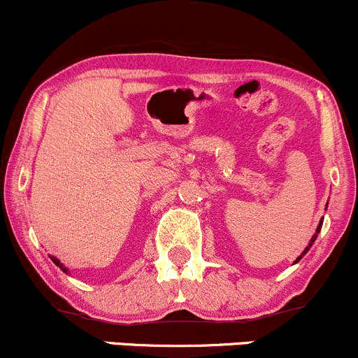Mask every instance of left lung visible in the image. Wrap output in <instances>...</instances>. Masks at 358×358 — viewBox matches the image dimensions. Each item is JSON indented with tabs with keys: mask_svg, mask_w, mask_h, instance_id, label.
I'll return each instance as SVG.
<instances>
[{
	"mask_svg": "<svg viewBox=\"0 0 358 358\" xmlns=\"http://www.w3.org/2000/svg\"><path fill=\"white\" fill-rule=\"evenodd\" d=\"M321 224H323V223H321V222H320V224H318V228H316V233H315V235H313V238H311V240H309V245H308V247H306V248H304V252H303V254H301V255L298 257V259H296V262H299V260H301V259H303V257H304V254H306V252L309 250V247H311V245H313V243H315L316 236H318V233H320V230H321Z\"/></svg>",
	"mask_w": 358,
	"mask_h": 358,
	"instance_id": "left-lung-1",
	"label": "left lung"
}]
</instances>
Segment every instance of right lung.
Here are the masks:
<instances>
[{
  "label": "right lung",
  "mask_w": 358,
  "mask_h": 358,
  "mask_svg": "<svg viewBox=\"0 0 358 358\" xmlns=\"http://www.w3.org/2000/svg\"><path fill=\"white\" fill-rule=\"evenodd\" d=\"M50 259H52V260H54V264H55V266H57V267H60V268H62V271H64V272H67V268H66V267H64V266H62V264H60V262H59V260H57V259H55V257H50Z\"/></svg>",
  "instance_id": "obj_1"
}]
</instances>
